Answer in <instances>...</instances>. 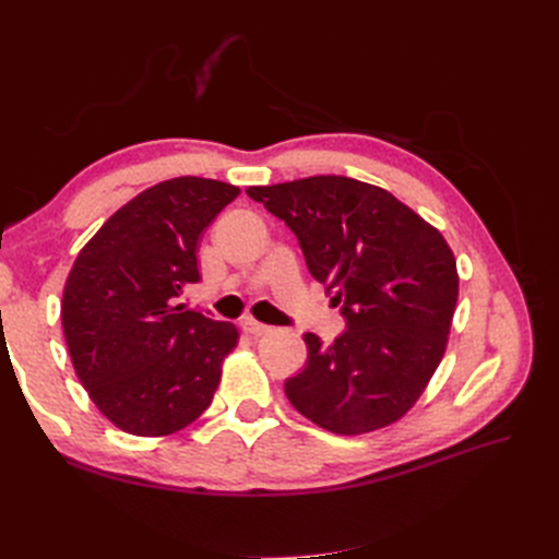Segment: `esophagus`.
<instances>
[{"label":"esophagus","mask_w":559,"mask_h":559,"mask_svg":"<svg viewBox=\"0 0 559 559\" xmlns=\"http://www.w3.org/2000/svg\"><path fill=\"white\" fill-rule=\"evenodd\" d=\"M242 329H245V333H249V335H265V333H270V326H265V324H261V321H257V319H251V317H245L242 319Z\"/></svg>","instance_id":"esophagus-1"}]
</instances>
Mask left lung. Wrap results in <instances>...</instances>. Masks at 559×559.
<instances>
[{
  "label": "left lung",
  "instance_id": "8db88e82",
  "mask_svg": "<svg viewBox=\"0 0 559 559\" xmlns=\"http://www.w3.org/2000/svg\"><path fill=\"white\" fill-rule=\"evenodd\" d=\"M247 195L296 233L347 321L329 347L306 333L308 364L284 382L292 405L341 436L394 425L441 364L460 296L441 230L380 186L337 175L251 186Z\"/></svg>",
  "mask_w": 559,
  "mask_h": 559
}]
</instances>
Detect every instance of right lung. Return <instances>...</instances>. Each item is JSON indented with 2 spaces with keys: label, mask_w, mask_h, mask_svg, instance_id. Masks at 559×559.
Listing matches in <instances>:
<instances>
[{
  "label": "right lung",
  "mask_w": 559,
  "mask_h": 559,
  "mask_svg": "<svg viewBox=\"0 0 559 559\" xmlns=\"http://www.w3.org/2000/svg\"><path fill=\"white\" fill-rule=\"evenodd\" d=\"M238 195L216 179L160 181L79 251L62 292L67 349L99 413L126 433H175L210 408L240 333L177 298L200 282L202 233Z\"/></svg>",
  "instance_id": "1"
}]
</instances>
